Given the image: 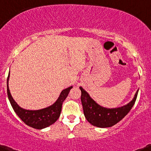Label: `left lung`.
<instances>
[{
	"instance_id": "left-lung-1",
	"label": "left lung",
	"mask_w": 151,
	"mask_h": 151,
	"mask_svg": "<svg viewBox=\"0 0 151 151\" xmlns=\"http://www.w3.org/2000/svg\"><path fill=\"white\" fill-rule=\"evenodd\" d=\"M80 89L81 91V99L86 120L93 126L100 128L112 127L124 119L134 105L138 94L137 90L134 99L127 105L121 108L110 109L96 103L82 87H80Z\"/></svg>"
}]
</instances>
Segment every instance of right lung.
<instances>
[{
  "instance_id": "add662e5",
  "label": "right lung",
  "mask_w": 151,
  "mask_h": 151,
  "mask_svg": "<svg viewBox=\"0 0 151 151\" xmlns=\"http://www.w3.org/2000/svg\"><path fill=\"white\" fill-rule=\"evenodd\" d=\"M9 78V73L7 78V94L12 108L23 122L25 123L29 127L37 129L46 128L57 122L60 116L63 102L68 97L71 88H73L72 86H70L63 90L60 94V97L52 106L41 110H28L20 108L12 98L8 85Z\"/></svg>"
}]
</instances>
